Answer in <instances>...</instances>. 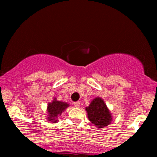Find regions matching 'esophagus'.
Here are the masks:
<instances>
[{
  "instance_id": "esophagus-1",
  "label": "esophagus",
  "mask_w": 157,
  "mask_h": 157,
  "mask_svg": "<svg viewBox=\"0 0 157 157\" xmlns=\"http://www.w3.org/2000/svg\"><path fill=\"white\" fill-rule=\"evenodd\" d=\"M80 102H79V101H77V102H74V105H75V107H77V108L80 107Z\"/></svg>"
}]
</instances>
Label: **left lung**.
Returning <instances> with one entry per match:
<instances>
[{"mask_svg": "<svg viewBox=\"0 0 157 157\" xmlns=\"http://www.w3.org/2000/svg\"><path fill=\"white\" fill-rule=\"evenodd\" d=\"M86 110L88 113V118L98 128H102L111 123L112 119L111 113L100 97L94 99Z\"/></svg>", "mask_w": 157, "mask_h": 157, "instance_id": "8db88e82", "label": "left lung"}]
</instances>
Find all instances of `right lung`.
I'll return each mask as SVG.
<instances>
[{
    "label": "right lung",
    "instance_id": "add662e5",
    "mask_svg": "<svg viewBox=\"0 0 157 157\" xmlns=\"http://www.w3.org/2000/svg\"><path fill=\"white\" fill-rule=\"evenodd\" d=\"M68 106V104L66 102L57 101L55 99L53 102L48 104L47 111L48 113V117H47V120L52 122H57V117L60 116L61 113Z\"/></svg>",
    "mask_w": 157,
    "mask_h": 157
}]
</instances>
